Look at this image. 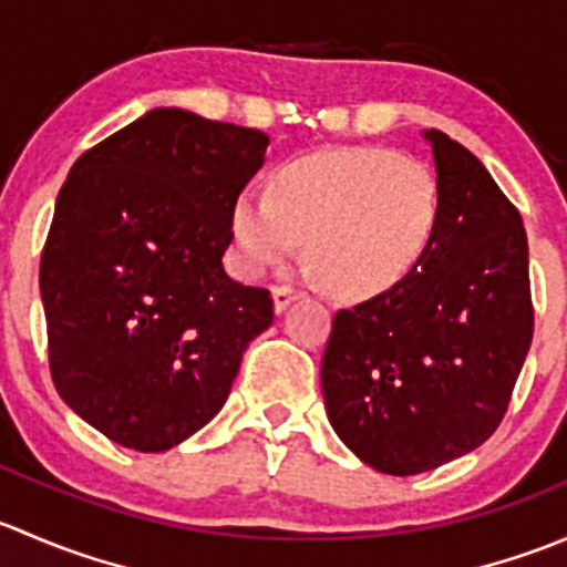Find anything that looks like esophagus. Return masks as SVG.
<instances>
[{"mask_svg": "<svg viewBox=\"0 0 567 567\" xmlns=\"http://www.w3.org/2000/svg\"><path fill=\"white\" fill-rule=\"evenodd\" d=\"M271 296H274V312H285L296 299H301L305 293L296 288H288V285H277V288L271 290Z\"/></svg>", "mask_w": 567, "mask_h": 567, "instance_id": "obj_1", "label": "esophagus"}]
</instances>
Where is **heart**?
<instances>
[{
    "label": "heart",
    "mask_w": 567,
    "mask_h": 567,
    "mask_svg": "<svg viewBox=\"0 0 567 567\" xmlns=\"http://www.w3.org/2000/svg\"><path fill=\"white\" fill-rule=\"evenodd\" d=\"M439 219V183L425 164L384 147H340L279 169L271 194H238L230 230L249 271L290 260L307 241L320 282L375 296L420 266Z\"/></svg>",
    "instance_id": "heart-1"
}]
</instances>
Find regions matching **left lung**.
Here are the masks:
<instances>
[{
	"mask_svg": "<svg viewBox=\"0 0 567 567\" xmlns=\"http://www.w3.org/2000/svg\"><path fill=\"white\" fill-rule=\"evenodd\" d=\"M442 219L420 266L340 310L320 362L326 414L359 461L409 477L499 427L532 342L529 249L518 210L477 156L422 131Z\"/></svg>",
	"mask_w": 567,
	"mask_h": 567,
	"instance_id": "8db88e82",
	"label": "left lung"
}]
</instances>
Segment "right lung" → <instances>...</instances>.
Here are the masks:
<instances>
[{"label":"right lung","instance_id":"right-lung-1","mask_svg":"<svg viewBox=\"0 0 567 567\" xmlns=\"http://www.w3.org/2000/svg\"><path fill=\"white\" fill-rule=\"evenodd\" d=\"M268 142L158 106L84 153L60 188L40 257L51 379L123 447L164 453L208 425L271 326L268 290L221 262Z\"/></svg>","mask_w":567,"mask_h":567}]
</instances>
